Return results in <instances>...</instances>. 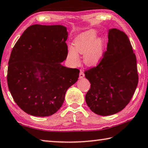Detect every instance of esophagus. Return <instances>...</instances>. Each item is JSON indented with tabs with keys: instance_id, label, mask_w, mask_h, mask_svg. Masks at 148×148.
<instances>
[{
	"instance_id": "obj_1",
	"label": "esophagus",
	"mask_w": 148,
	"mask_h": 148,
	"mask_svg": "<svg viewBox=\"0 0 148 148\" xmlns=\"http://www.w3.org/2000/svg\"><path fill=\"white\" fill-rule=\"evenodd\" d=\"M84 77V73L83 71L81 70V71H80V73H79V77L81 79V78H83Z\"/></svg>"
}]
</instances>
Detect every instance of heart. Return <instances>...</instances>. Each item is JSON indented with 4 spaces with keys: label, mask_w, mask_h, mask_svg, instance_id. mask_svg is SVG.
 Masks as SVG:
<instances>
[{
    "label": "heart",
    "mask_w": 148,
    "mask_h": 148,
    "mask_svg": "<svg viewBox=\"0 0 148 148\" xmlns=\"http://www.w3.org/2000/svg\"><path fill=\"white\" fill-rule=\"evenodd\" d=\"M97 31L90 29L81 34L74 40L73 48L68 50L67 57L73 64L79 62V56L77 53L84 54V62L87 66H94L101 60L104 51V40L97 38Z\"/></svg>",
    "instance_id": "1"
}]
</instances>
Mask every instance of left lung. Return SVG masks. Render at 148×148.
<instances>
[{"instance_id":"1","label":"left lung","mask_w":148,"mask_h":148,"mask_svg":"<svg viewBox=\"0 0 148 148\" xmlns=\"http://www.w3.org/2000/svg\"><path fill=\"white\" fill-rule=\"evenodd\" d=\"M107 51L99 64L85 71L90 88L86 102L100 116H109L123 110L136 88L138 75L136 58L129 38L116 28L108 30Z\"/></svg>"}]
</instances>
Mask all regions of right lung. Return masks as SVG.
Instances as JSON below:
<instances>
[{"instance_id":"1","label":"right lung","mask_w":148,"mask_h":148,"mask_svg":"<svg viewBox=\"0 0 148 148\" xmlns=\"http://www.w3.org/2000/svg\"><path fill=\"white\" fill-rule=\"evenodd\" d=\"M68 34L62 25H33L13 48L7 81L14 101L26 113L45 117L56 112L79 70L61 64L68 51Z\"/></svg>"}]
</instances>
